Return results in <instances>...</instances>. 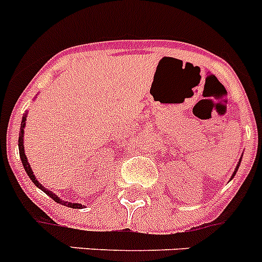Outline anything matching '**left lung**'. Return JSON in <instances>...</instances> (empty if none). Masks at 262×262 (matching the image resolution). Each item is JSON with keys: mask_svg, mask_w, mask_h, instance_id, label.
Listing matches in <instances>:
<instances>
[{"mask_svg": "<svg viewBox=\"0 0 262 262\" xmlns=\"http://www.w3.org/2000/svg\"><path fill=\"white\" fill-rule=\"evenodd\" d=\"M241 159H243V155H241V158H240V160H238V163H237V165H236V168H234V172H233V175H232V178H231V179H233V178H234V175H236V172H237V169H238V167H240V163H241Z\"/></svg>", "mask_w": 262, "mask_h": 262, "instance_id": "left-lung-1", "label": "left lung"}]
</instances>
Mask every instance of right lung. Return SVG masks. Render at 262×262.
<instances>
[{
    "instance_id": "right-lung-1",
    "label": "right lung",
    "mask_w": 262,
    "mask_h": 262,
    "mask_svg": "<svg viewBox=\"0 0 262 262\" xmlns=\"http://www.w3.org/2000/svg\"><path fill=\"white\" fill-rule=\"evenodd\" d=\"M26 118H28V113H25L24 116H22L21 128H19V136H18V149H19V158H21V162H22V164H24V168H25V171H26V173H28V176L30 178L31 182L37 185L38 188L41 189V191H43L48 196H50V198L53 199L54 201H57V203H59V204H62V205H66V207L74 208V209H82V208H83V205H82V204H78V203H71V201L62 200V199H59L57 195H55L54 192H51L50 189L45 188L43 185H42L41 183L37 180V178H35V175H34V172L31 171V167H30V164H29V162H28V158H26V155H25V146H24V134H25L24 129H25V126H26Z\"/></svg>"
}]
</instances>
